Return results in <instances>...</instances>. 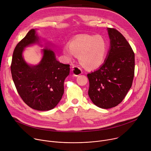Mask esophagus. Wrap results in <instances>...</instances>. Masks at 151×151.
<instances>
[{
	"label": "esophagus",
	"instance_id": "obj_1",
	"mask_svg": "<svg viewBox=\"0 0 151 151\" xmlns=\"http://www.w3.org/2000/svg\"><path fill=\"white\" fill-rule=\"evenodd\" d=\"M72 73L74 76H78L82 73V70L81 68L78 67L74 66L72 68Z\"/></svg>",
	"mask_w": 151,
	"mask_h": 151
}]
</instances>
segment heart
I'll return each mask as SVG.
<instances>
[{"mask_svg":"<svg viewBox=\"0 0 151 151\" xmlns=\"http://www.w3.org/2000/svg\"><path fill=\"white\" fill-rule=\"evenodd\" d=\"M108 45L106 40L101 35H81L69 43V49L65 47L64 53L68 59L73 55L78 56L79 64L87 70L99 68L106 57Z\"/></svg>","mask_w":151,"mask_h":151,"instance_id":"1","label":"heart"}]
</instances>
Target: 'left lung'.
Segmentation results:
<instances>
[{"instance_id": "left-lung-1", "label": "left lung", "mask_w": 151, "mask_h": 151, "mask_svg": "<svg viewBox=\"0 0 151 151\" xmlns=\"http://www.w3.org/2000/svg\"><path fill=\"white\" fill-rule=\"evenodd\" d=\"M110 48L103 65L87 74L88 96L93 103L108 109L119 105L131 88L134 76V53L125 38L108 28Z\"/></svg>"}]
</instances>
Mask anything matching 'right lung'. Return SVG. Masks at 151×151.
Instances as JSON below:
<instances>
[{
	"label": "right lung",
	"mask_w": 151,
	"mask_h": 151,
	"mask_svg": "<svg viewBox=\"0 0 151 151\" xmlns=\"http://www.w3.org/2000/svg\"><path fill=\"white\" fill-rule=\"evenodd\" d=\"M35 30H30L14 50L11 71L20 96L32 109L48 111L55 107L64 94V82L69 75L70 65L58 61L55 53L46 47L43 56L35 65H29L22 57L23 49L39 43Z\"/></svg>",
	"instance_id": "obj_1"
}]
</instances>
